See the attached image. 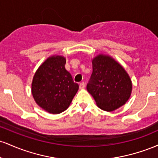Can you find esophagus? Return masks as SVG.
<instances>
[{
	"label": "esophagus",
	"mask_w": 158,
	"mask_h": 158,
	"mask_svg": "<svg viewBox=\"0 0 158 158\" xmlns=\"http://www.w3.org/2000/svg\"><path fill=\"white\" fill-rule=\"evenodd\" d=\"M85 87V82H81L80 84H79V88H80V89H84Z\"/></svg>",
	"instance_id": "obj_1"
}]
</instances>
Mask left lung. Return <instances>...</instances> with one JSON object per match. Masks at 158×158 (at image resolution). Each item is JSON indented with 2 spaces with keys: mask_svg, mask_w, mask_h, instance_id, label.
Instances as JSON below:
<instances>
[{
  "mask_svg": "<svg viewBox=\"0 0 158 158\" xmlns=\"http://www.w3.org/2000/svg\"><path fill=\"white\" fill-rule=\"evenodd\" d=\"M93 73L87 90L97 106L106 111L120 108L131 97L132 82L124 68L111 56L99 54L92 59Z\"/></svg>",
  "mask_w": 158,
  "mask_h": 158,
  "instance_id": "obj_1",
  "label": "left lung"
}]
</instances>
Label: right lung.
<instances>
[{
    "instance_id": "right-lung-1",
    "label": "right lung",
    "mask_w": 158,
    "mask_h": 158,
    "mask_svg": "<svg viewBox=\"0 0 158 158\" xmlns=\"http://www.w3.org/2000/svg\"><path fill=\"white\" fill-rule=\"evenodd\" d=\"M65 64L64 56H50L40 65L32 79L31 91L34 100L50 114L64 111L79 90V85L65 69Z\"/></svg>"
}]
</instances>
